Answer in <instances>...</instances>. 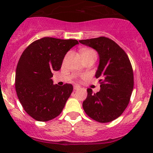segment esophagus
Wrapping results in <instances>:
<instances>
[{
  "mask_svg": "<svg viewBox=\"0 0 153 153\" xmlns=\"http://www.w3.org/2000/svg\"><path fill=\"white\" fill-rule=\"evenodd\" d=\"M73 88H74V90H78V89H80V87L78 86V85H74Z\"/></svg>",
  "mask_w": 153,
  "mask_h": 153,
  "instance_id": "esophagus-1",
  "label": "esophagus"
}]
</instances>
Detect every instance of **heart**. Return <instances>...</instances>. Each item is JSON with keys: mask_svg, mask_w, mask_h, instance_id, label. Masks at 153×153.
<instances>
[{"mask_svg": "<svg viewBox=\"0 0 153 153\" xmlns=\"http://www.w3.org/2000/svg\"><path fill=\"white\" fill-rule=\"evenodd\" d=\"M91 51H93V50H84L82 51V54L84 53V52H91Z\"/></svg>", "mask_w": 153, "mask_h": 153, "instance_id": "b5f03b06", "label": "heart"}]
</instances>
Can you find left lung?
<instances>
[{
  "mask_svg": "<svg viewBox=\"0 0 153 153\" xmlns=\"http://www.w3.org/2000/svg\"><path fill=\"white\" fill-rule=\"evenodd\" d=\"M79 42L94 49L99 56L96 72L101 89L94 94L87 89L86 99L82 108L95 121L106 123L122 115L129 102L134 87L132 67L126 52L110 39L101 36Z\"/></svg>",
  "mask_w": 153,
  "mask_h": 153,
  "instance_id": "8db88e82",
  "label": "left lung"
}]
</instances>
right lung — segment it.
<instances>
[{
	"label": "right lung",
	"instance_id": "obj_1",
	"mask_svg": "<svg viewBox=\"0 0 153 153\" xmlns=\"http://www.w3.org/2000/svg\"><path fill=\"white\" fill-rule=\"evenodd\" d=\"M76 39L44 37L29 45L19 59L16 71L17 96L29 116L47 122L60 114L73 92L71 84L54 85L52 72L57 71Z\"/></svg>",
	"mask_w": 153,
	"mask_h": 153
}]
</instances>
